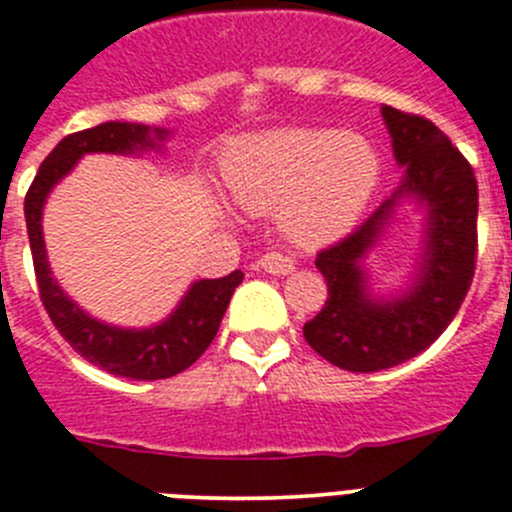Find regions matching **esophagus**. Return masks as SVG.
<instances>
[{
    "mask_svg": "<svg viewBox=\"0 0 512 512\" xmlns=\"http://www.w3.org/2000/svg\"><path fill=\"white\" fill-rule=\"evenodd\" d=\"M257 267L270 272V275H290V272L295 270V260L282 255V252H267V255H262L260 260H257Z\"/></svg>",
    "mask_w": 512,
    "mask_h": 512,
    "instance_id": "esophagus-1",
    "label": "esophagus"
}]
</instances>
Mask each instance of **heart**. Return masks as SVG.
I'll list each match as a JSON object with an SVG mask.
<instances>
[{"mask_svg":"<svg viewBox=\"0 0 512 512\" xmlns=\"http://www.w3.org/2000/svg\"><path fill=\"white\" fill-rule=\"evenodd\" d=\"M377 177L380 160L365 137L315 127L245 137L225 165L242 210L285 212L287 230L307 245L342 235L365 210Z\"/></svg>","mask_w":512,"mask_h":512,"instance_id":"obj_1","label":"heart"}]
</instances>
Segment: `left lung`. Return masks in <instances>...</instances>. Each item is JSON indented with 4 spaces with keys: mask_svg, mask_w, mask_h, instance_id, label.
Returning a JSON list of instances; mask_svg holds the SVG:
<instances>
[{
    "mask_svg": "<svg viewBox=\"0 0 512 512\" xmlns=\"http://www.w3.org/2000/svg\"><path fill=\"white\" fill-rule=\"evenodd\" d=\"M382 117L405 180L360 227L317 252L327 300L302 330L317 355L350 372L385 370L433 345L458 315L478 257V180L470 162L430 119L395 107H382ZM408 194L429 207L419 277L408 296L372 301L359 260Z\"/></svg>",
    "mask_w": 512,
    "mask_h": 512,
    "instance_id": "obj_1",
    "label": "left lung"
}]
</instances>
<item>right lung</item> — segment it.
Masks as SVG:
<instances>
[{
  "label": "right lung",
  "instance_id": "obj_1",
  "mask_svg": "<svg viewBox=\"0 0 512 512\" xmlns=\"http://www.w3.org/2000/svg\"><path fill=\"white\" fill-rule=\"evenodd\" d=\"M157 137H165V132L157 130ZM150 145V130L142 124L104 122L92 130L74 132L49 152L24 197L34 275H37L39 297H42L49 320L84 360L112 375L132 377V380H162V377L187 370L215 340L232 292L245 277L240 270H235L220 280L195 282L180 307L162 325L147 327V330H122V327L97 322L94 317L84 315L59 290L57 280L49 272L42 240V207L49 190L87 152H135Z\"/></svg>",
  "mask_w": 512,
  "mask_h": 512
}]
</instances>
